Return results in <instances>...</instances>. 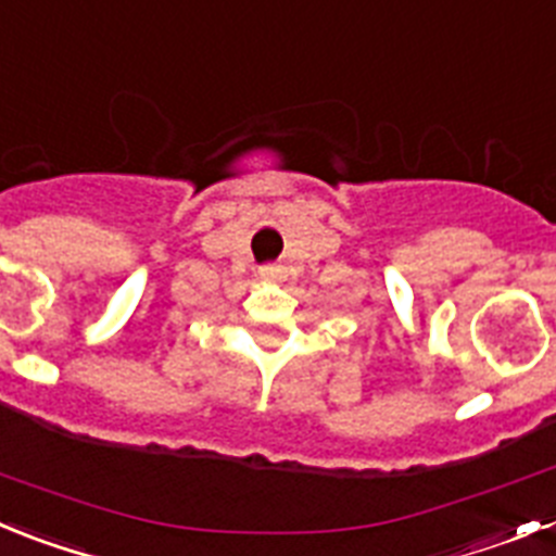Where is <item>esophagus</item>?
Wrapping results in <instances>:
<instances>
[{
  "instance_id": "1",
  "label": "esophagus",
  "mask_w": 556,
  "mask_h": 556,
  "mask_svg": "<svg viewBox=\"0 0 556 556\" xmlns=\"http://www.w3.org/2000/svg\"><path fill=\"white\" fill-rule=\"evenodd\" d=\"M258 275H262L264 281H281L283 267L281 264H264V267H258Z\"/></svg>"
}]
</instances>
